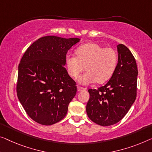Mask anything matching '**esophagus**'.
<instances>
[{
  "instance_id": "1",
  "label": "esophagus",
  "mask_w": 152,
  "mask_h": 152,
  "mask_svg": "<svg viewBox=\"0 0 152 152\" xmlns=\"http://www.w3.org/2000/svg\"><path fill=\"white\" fill-rule=\"evenodd\" d=\"M77 90H78V91L79 92V91H83V90H85V88L80 87V86H78V87H77Z\"/></svg>"
}]
</instances>
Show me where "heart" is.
<instances>
[{"mask_svg": "<svg viewBox=\"0 0 152 152\" xmlns=\"http://www.w3.org/2000/svg\"><path fill=\"white\" fill-rule=\"evenodd\" d=\"M76 56L68 54L65 63L69 75L77 78L85 67L86 72L79 79L80 83H102L108 80L117 63V53L114 48H104L97 43H88L79 46Z\"/></svg>", "mask_w": 152, "mask_h": 152, "instance_id": "obj_1", "label": "heart"}]
</instances>
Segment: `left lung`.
<instances>
[{
	"label": "left lung",
	"instance_id": "1",
	"mask_svg": "<svg viewBox=\"0 0 152 152\" xmlns=\"http://www.w3.org/2000/svg\"><path fill=\"white\" fill-rule=\"evenodd\" d=\"M117 50L118 63L110 80L98 89L88 90V117L102 126L123 119L137 98L138 68L134 56L124 44L117 45Z\"/></svg>",
	"mask_w": 152,
	"mask_h": 152
}]
</instances>
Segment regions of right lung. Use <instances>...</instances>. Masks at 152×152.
Listing matches in <instances>:
<instances>
[{
  "label": "right lung",
  "instance_id": "obj_1",
  "mask_svg": "<svg viewBox=\"0 0 152 152\" xmlns=\"http://www.w3.org/2000/svg\"><path fill=\"white\" fill-rule=\"evenodd\" d=\"M78 38L41 37L29 46L18 65L17 96L27 115L50 126L62 120L77 92L65 65L67 51Z\"/></svg>",
  "mask_w": 152,
  "mask_h": 152
}]
</instances>
